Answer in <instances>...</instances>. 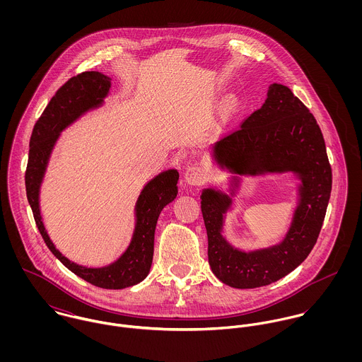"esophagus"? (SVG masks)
<instances>
[{
  "instance_id": "34e87169",
  "label": "esophagus",
  "mask_w": 362,
  "mask_h": 362,
  "mask_svg": "<svg viewBox=\"0 0 362 362\" xmlns=\"http://www.w3.org/2000/svg\"><path fill=\"white\" fill-rule=\"evenodd\" d=\"M206 170L201 165H189L184 174L185 182H188L189 185H201L206 181Z\"/></svg>"
}]
</instances>
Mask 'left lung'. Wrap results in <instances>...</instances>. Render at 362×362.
<instances>
[{"label": "left lung", "mask_w": 362, "mask_h": 362, "mask_svg": "<svg viewBox=\"0 0 362 362\" xmlns=\"http://www.w3.org/2000/svg\"><path fill=\"white\" fill-rule=\"evenodd\" d=\"M217 163L235 174L297 173L300 204L281 244L243 252L221 235L223 214L231 199L214 189L202 192L211 272L234 288H257L284 277L310 255L319 237L332 192V167L322 131L291 89L273 83L267 99L238 129L214 146Z\"/></svg>", "instance_id": "8db88e82"}]
</instances>
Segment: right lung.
Here are the masks:
<instances>
[{
	"label": "right lung",
	"mask_w": 362,
	"mask_h": 362,
	"mask_svg": "<svg viewBox=\"0 0 362 362\" xmlns=\"http://www.w3.org/2000/svg\"><path fill=\"white\" fill-rule=\"evenodd\" d=\"M110 89V78L100 72H82L66 81L52 96L33 127L29 142V158L25 173V185L36 226L49 247L65 267L88 283L108 290L131 287L142 281L152 266L155 248L156 223L163 207L177 197L178 171L168 170L146 184L136 202V226L128 250L114 263L104 267H85L65 258L50 241L43 226L39 191L52 146L59 132L72 124L85 111L103 103Z\"/></svg>",
	"instance_id": "right-lung-1"
}]
</instances>
